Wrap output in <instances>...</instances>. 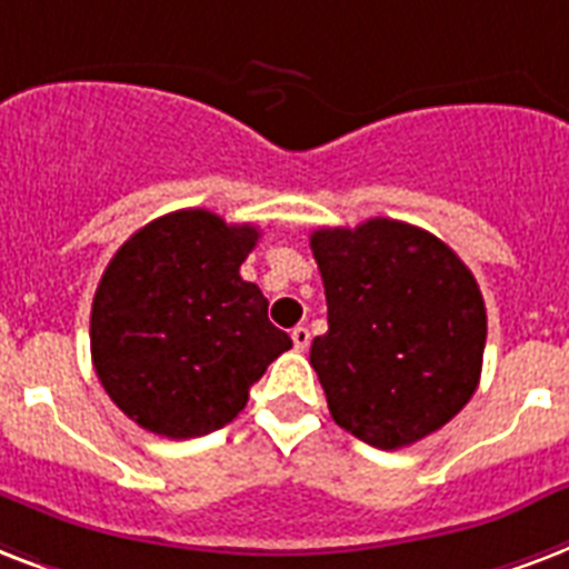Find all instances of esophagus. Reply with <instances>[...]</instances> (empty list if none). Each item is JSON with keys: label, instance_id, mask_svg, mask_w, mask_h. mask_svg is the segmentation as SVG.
Segmentation results:
<instances>
[{"label": "esophagus", "instance_id": "1", "mask_svg": "<svg viewBox=\"0 0 569 569\" xmlns=\"http://www.w3.org/2000/svg\"><path fill=\"white\" fill-rule=\"evenodd\" d=\"M290 338H293V347H297L299 353H306L308 345H311V332H308L306 326H297V329L290 332Z\"/></svg>", "mask_w": 569, "mask_h": 569}]
</instances>
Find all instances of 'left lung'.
I'll return each instance as SVG.
<instances>
[{
    "label": "left lung",
    "instance_id": "left-lung-1",
    "mask_svg": "<svg viewBox=\"0 0 569 569\" xmlns=\"http://www.w3.org/2000/svg\"><path fill=\"white\" fill-rule=\"evenodd\" d=\"M329 332L311 341L335 425L395 451L448 425L478 389L487 308L439 237L398 219L320 228Z\"/></svg>",
    "mask_w": 569,
    "mask_h": 569
}]
</instances>
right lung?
I'll use <instances>...</instances> for the list:
<instances>
[{
  "mask_svg": "<svg viewBox=\"0 0 569 569\" xmlns=\"http://www.w3.org/2000/svg\"><path fill=\"white\" fill-rule=\"evenodd\" d=\"M258 237L254 224L196 207L139 228L109 261L91 306V362L139 427L169 439L213 433L293 347L261 288L240 279Z\"/></svg>",
  "mask_w": 569,
  "mask_h": 569,
  "instance_id": "add662e5",
  "label": "right lung"
}]
</instances>
